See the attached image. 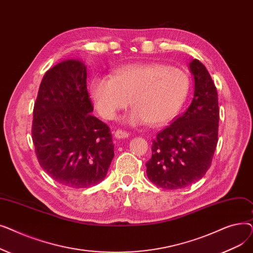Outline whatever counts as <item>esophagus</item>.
<instances>
[{"instance_id":"1","label":"esophagus","mask_w":253,"mask_h":253,"mask_svg":"<svg viewBox=\"0 0 253 253\" xmlns=\"http://www.w3.org/2000/svg\"><path fill=\"white\" fill-rule=\"evenodd\" d=\"M129 136V133L124 130H121V129H118L116 132H115V137L120 139V138H127Z\"/></svg>"}]
</instances>
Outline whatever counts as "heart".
<instances>
[{"label": "heart", "mask_w": 253, "mask_h": 253, "mask_svg": "<svg viewBox=\"0 0 253 253\" xmlns=\"http://www.w3.org/2000/svg\"><path fill=\"white\" fill-rule=\"evenodd\" d=\"M188 74L162 63L125 65L113 77H94L90 96L101 117L115 119L130 103L134 106L125 121L131 125H163L180 112L190 92Z\"/></svg>", "instance_id": "1"}]
</instances>
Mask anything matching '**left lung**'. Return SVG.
<instances>
[{
	"label": "left lung",
	"mask_w": 253,
	"mask_h": 253,
	"mask_svg": "<svg viewBox=\"0 0 253 253\" xmlns=\"http://www.w3.org/2000/svg\"><path fill=\"white\" fill-rule=\"evenodd\" d=\"M195 80L191 105L153 140L152 158L145 164L157 187L177 190L201 179L211 165L218 139L219 109L216 87L202 62L194 59Z\"/></svg>",
	"instance_id": "left-lung-1"
}]
</instances>
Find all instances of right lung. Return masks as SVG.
Listing matches in <instances>:
<instances>
[{"label":"right lung","mask_w":253,"mask_h":253,"mask_svg":"<svg viewBox=\"0 0 253 253\" xmlns=\"http://www.w3.org/2000/svg\"><path fill=\"white\" fill-rule=\"evenodd\" d=\"M92 111L82 61L63 60L45 73L34 106L32 137L39 164L65 187L99 183L114 158L110 127Z\"/></svg>","instance_id":"obj_1"}]
</instances>
